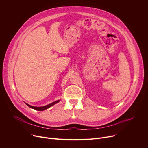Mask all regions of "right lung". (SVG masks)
Here are the masks:
<instances>
[{
  "label": "right lung",
  "mask_w": 148,
  "mask_h": 148,
  "mask_svg": "<svg viewBox=\"0 0 148 148\" xmlns=\"http://www.w3.org/2000/svg\"><path fill=\"white\" fill-rule=\"evenodd\" d=\"M60 99L57 100V101H54V102H52V103H49V104H48V105H45V106H43V107H34V106H32V105H29V104H28V103H26V102H25V103L27 105L28 107H29L30 108H32V109L36 110H37V111H44V110H46V109L49 108L50 107H51V106H53V105H54V104L58 103V102H60Z\"/></svg>",
  "instance_id": "1"
}]
</instances>
